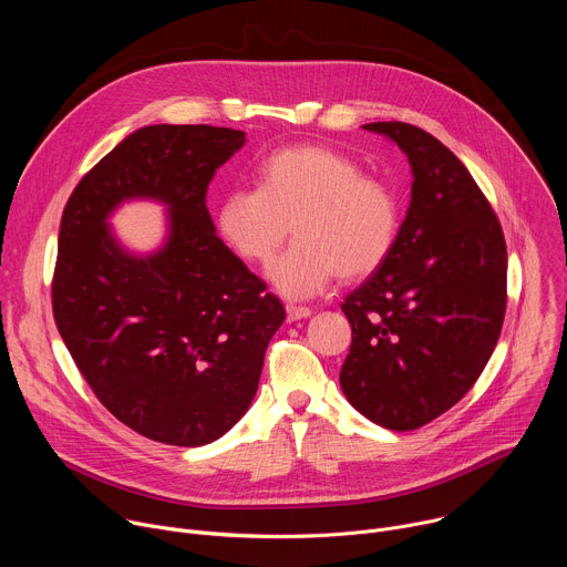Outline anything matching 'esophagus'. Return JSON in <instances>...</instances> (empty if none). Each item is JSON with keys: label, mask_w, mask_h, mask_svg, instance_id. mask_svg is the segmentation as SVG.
<instances>
[{"label": "esophagus", "mask_w": 567, "mask_h": 567, "mask_svg": "<svg viewBox=\"0 0 567 567\" xmlns=\"http://www.w3.org/2000/svg\"><path fill=\"white\" fill-rule=\"evenodd\" d=\"M285 311H287V320H289V322L311 316V309H309V307H302V305H287Z\"/></svg>", "instance_id": "1"}]
</instances>
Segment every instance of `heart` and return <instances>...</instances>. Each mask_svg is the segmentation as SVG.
Returning <instances> with one entry per match:
<instances>
[{"mask_svg": "<svg viewBox=\"0 0 567 567\" xmlns=\"http://www.w3.org/2000/svg\"><path fill=\"white\" fill-rule=\"evenodd\" d=\"M293 245L267 278L287 298H309L337 276L359 280L392 254L399 202L388 184L363 175L359 161L328 145L271 152L258 168V188L221 197L219 237L247 262L267 265L289 235Z\"/></svg>", "mask_w": 567, "mask_h": 567, "instance_id": "heart-1", "label": "heart"}]
</instances>
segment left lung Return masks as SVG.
I'll return each mask as SVG.
<instances>
[{"instance_id": "obj_1", "label": "left lung", "mask_w": 567, "mask_h": 567, "mask_svg": "<svg viewBox=\"0 0 567 567\" xmlns=\"http://www.w3.org/2000/svg\"><path fill=\"white\" fill-rule=\"evenodd\" d=\"M409 156L406 219L388 260L341 305L352 326L341 388L390 431H415L471 390L498 343L507 247L498 217L462 161L429 132L368 123Z\"/></svg>"}]
</instances>
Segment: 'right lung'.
I'll use <instances>...</instances> for the list:
<instances>
[{"label":"right lung","mask_w":567,"mask_h":567,"mask_svg":"<svg viewBox=\"0 0 567 567\" xmlns=\"http://www.w3.org/2000/svg\"><path fill=\"white\" fill-rule=\"evenodd\" d=\"M247 134L213 125H147L80 179L58 235L53 316L78 370L132 431L204 446L230 431L258 392L265 352L285 320L215 233V171ZM168 208L156 252H127L109 226L125 200Z\"/></svg>","instance_id":"add662e5"}]
</instances>
